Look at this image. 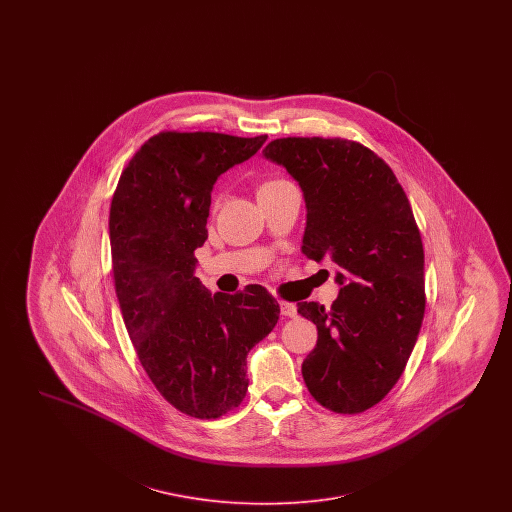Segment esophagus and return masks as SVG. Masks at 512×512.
<instances>
[{"label":"esophagus","mask_w":512,"mask_h":512,"mask_svg":"<svg viewBox=\"0 0 512 512\" xmlns=\"http://www.w3.org/2000/svg\"><path fill=\"white\" fill-rule=\"evenodd\" d=\"M280 313L284 317H297V307L293 303H286V301H280Z\"/></svg>","instance_id":"34e87169"}]
</instances>
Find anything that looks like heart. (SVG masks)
I'll return each mask as SVG.
<instances>
[{
  "instance_id": "heart-1",
  "label": "heart",
  "mask_w": 512,
  "mask_h": 512,
  "mask_svg": "<svg viewBox=\"0 0 512 512\" xmlns=\"http://www.w3.org/2000/svg\"><path fill=\"white\" fill-rule=\"evenodd\" d=\"M280 182H286V180H268V182H265L261 188H267V186H274V184H280ZM259 188V190H261Z\"/></svg>"
}]
</instances>
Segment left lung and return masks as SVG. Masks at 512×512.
Segmentation results:
<instances>
[{
  "mask_svg": "<svg viewBox=\"0 0 512 512\" xmlns=\"http://www.w3.org/2000/svg\"><path fill=\"white\" fill-rule=\"evenodd\" d=\"M263 155L303 192L301 251L341 268L330 309L297 303L318 330L303 380L322 407L363 413L397 384L424 318V249L413 209L390 167L357 142L280 138Z\"/></svg>",
  "mask_w": 512,
  "mask_h": 512,
  "instance_id": "1",
  "label": "left lung"
}]
</instances>
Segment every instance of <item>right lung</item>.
I'll return each mask as SVG.
<instances>
[{"mask_svg":"<svg viewBox=\"0 0 512 512\" xmlns=\"http://www.w3.org/2000/svg\"><path fill=\"white\" fill-rule=\"evenodd\" d=\"M267 136L161 132L136 151L111 201L115 290L128 336L159 393L178 411L219 418L244 401L247 353L280 317L270 293H211L195 276L211 192Z\"/></svg>","mask_w":512,"mask_h":512,"instance_id":"right-lung-1","label":"right lung"}]
</instances>
